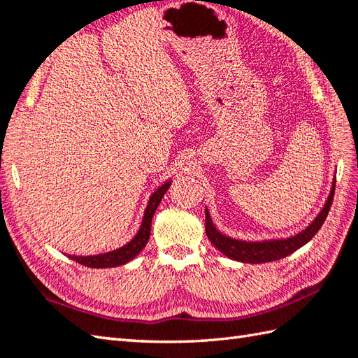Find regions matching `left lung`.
Masks as SVG:
<instances>
[{
  "label": "left lung",
  "instance_id": "left-lung-1",
  "mask_svg": "<svg viewBox=\"0 0 358 358\" xmlns=\"http://www.w3.org/2000/svg\"><path fill=\"white\" fill-rule=\"evenodd\" d=\"M334 191H336V178L332 181V187L328 200H326L320 214L315 217V220L310 223L305 231L292 235L289 238H280V240H264V241H245L231 238L227 235H223L212 223V218L209 215V210L206 209V235L220 252L226 257L232 258L241 263H268L275 262L280 258H285L295 252L296 249L305 246L308 241L313 240L314 235L318 229L323 226L326 217L329 214L331 204L334 200Z\"/></svg>",
  "mask_w": 358,
  "mask_h": 358
}]
</instances>
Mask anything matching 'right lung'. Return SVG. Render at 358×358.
Listing matches in <instances>:
<instances>
[{
    "mask_svg": "<svg viewBox=\"0 0 358 358\" xmlns=\"http://www.w3.org/2000/svg\"><path fill=\"white\" fill-rule=\"evenodd\" d=\"M171 181H166L164 185L159 186L157 191L150 195L148 208L144 210V217L140 226V231L136 232L135 237L127 243V245L121 246L115 250H110V252L106 254H98V255H89V257H78V255H67L72 258L73 262H77L80 264H85L87 268H115V266H121L127 262H131L132 258L138 255L143 248L146 246V243L150 237V226H152V217H154L155 210L158 208L159 201L164 196L166 191L169 189Z\"/></svg>",
    "mask_w": 358,
    "mask_h": 358,
    "instance_id": "1",
    "label": "right lung"
}]
</instances>
